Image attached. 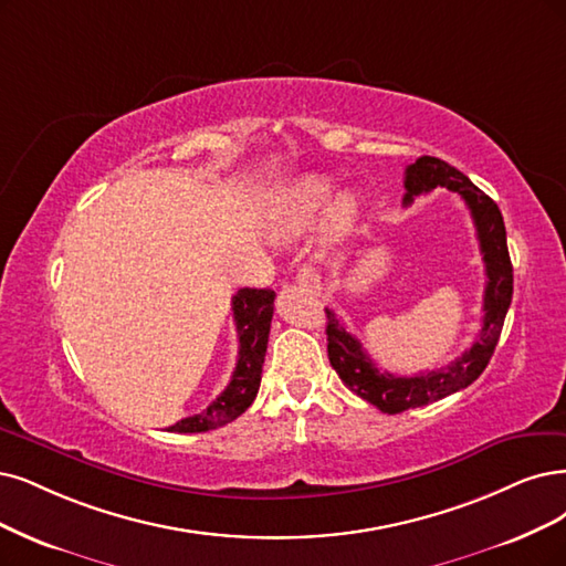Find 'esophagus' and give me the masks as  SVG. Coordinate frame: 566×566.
Instances as JSON below:
<instances>
[{"label":"esophagus","mask_w":566,"mask_h":566,"mask_svg":"<svg viewBox=\"0 0 566 566\" xmlns=\"http://www.w3.org/2000/svg\"><path fill=\"white\" fill-rule=\"evenodd\" d=\"M296 282L298 284H303V286H312V289H319V275H317V270L312 268V265H301L298 268V272H296Z\"/></svg>","instance_id":"obj_1"}]
</instances>
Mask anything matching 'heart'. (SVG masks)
Here are the masks:
<instances>
[{
    "label": "heart",
    "mask_w": 566,
    "mask_h": 566,
    "mask_svg": "<svg viewBox=\"0 0 566 566\" xmlns=\"http://www.w3.org/2000/svg\"><path fill=\"white\" fill-rule=\"evenodd\" d=\"M331 196V181L317 175L298 177L291 184H286L277 196L272 198L268 209V226L275 233H294L301 226H305L319 209L326 205ZM359 200L354 193L345 191L331 200L326 209V228L331 233L343 230L354 214H357Z\"/></svg>",
    "instance_id": "1"
}]
</instances>
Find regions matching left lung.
Instances as JSON below:
<instances>
[{
  "label": "left lung",
  "mask_w": 566,
  "mask_h": 566,
  "mask_svg": "<svg viewBox=\"0 0 566 566\" xmlns=\"http://www.w3.org/2000/svg\"><path fill=\"white\" fill-rule=\"evenodd\" d=\"M403 184L406 207L415 200V196L429 193L436 186L450 188V191L464 198L475 223L488 282L483 296V328H480L475 343L452 364L412 375V378H399V375H391L387 370L380 373V368L373 364L361 343L336 317V312L326 310L331 366L336 368L349 391L361 396L364 401L373 403L387 415L446 399V396L478 380L480 373L488 368L492 359L513 298V265L506 244V226L496 202L480 191L464 172H459L457 167L433 156H422L408 165Z\"/></svg>",
  "instance_id": "8db88e82"
}]
</instances>
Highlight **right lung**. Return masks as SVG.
<instances>
[{
	"mask_svg": "<svg viewBox=\"0 0 566 566\" xmlns=\"http://www.w3.org/2000/svg\"><path fill=\"white\" fill-rule=\"evenodd\" d=\"M272 303L275 291L270 289H240L233 296V319L238 328V364L228 387L209 403L202 412L193 417H184L177 424L167 427L175 433H200L223 427L240 417L251 403H254L261 387V370L268 349Z\"/></svg>",
	"mask_w": 566,
	"mask_h": 566,
	"instance_id": "add662e5",
	"label": "right lung"
}]
</instances>
